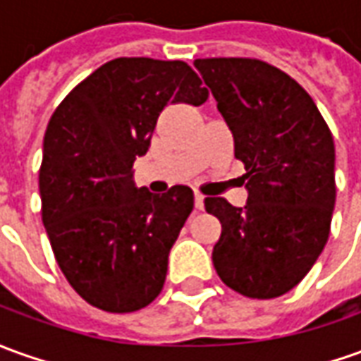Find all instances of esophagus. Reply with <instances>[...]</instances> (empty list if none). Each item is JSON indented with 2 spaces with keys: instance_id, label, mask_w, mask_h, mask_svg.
<instances>
[{
  "instance_id": "esophagus-1",
  "label": "esophagus",
  "mask_w": 361,
  "mask_h": 361,
  "mask_svg": "<svg viewBox=\"0 0 361 361\" xmlns=\"http://www.w3.org/2000/svg\"><path fill=\"white\" fill-rule=\"evenodd\" d=\"M195 208L196 210H202L204 208V196L198 195V192L195 195Z\"/></svg>"
}]
</instances>
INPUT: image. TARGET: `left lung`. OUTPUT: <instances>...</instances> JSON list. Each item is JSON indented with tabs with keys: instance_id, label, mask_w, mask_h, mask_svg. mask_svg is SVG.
I'll list each match as a JSON object with an SVG mask.
<instances>
[{
	"instance_id": "obj_1",
	"label": "left lung",
	"mask_w": 361,
	"mask_h": 361,
	"mask_svg": "<svg viewBox=\"0 0 361 361\" xmlns=\"http://www.w3.org/2000/svg\"><path fill=\"white\" fill-rule=\"evenodd\" d=\"M245 169L247 204L208 196L222 224L218 277L250 299L299 285L324 250L336 200L334 139L307 90L259 59H196Z\"/></svg>"
}]
</instances>
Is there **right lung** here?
<instances>
[{
    "mask_svg": "<svg viewBox=\"0 0 361 361\" xmlns=\"http://www.w3.org/2000/svg\"><path fill=\"white\" fill-rule=\"evenodd\" d=\"M206 98L186 62L121 56L54 109L39 171L41 214L54 259L92 307L135 312L163 290L169 252L195 196L183 185L161 196L135 188L131 169L169 104Z\"/></svg>",
    "mask_w": 361,
    "mask_h": 361,
    "instance_id": "1",
    "label": "right lung"
}]
</instances>
